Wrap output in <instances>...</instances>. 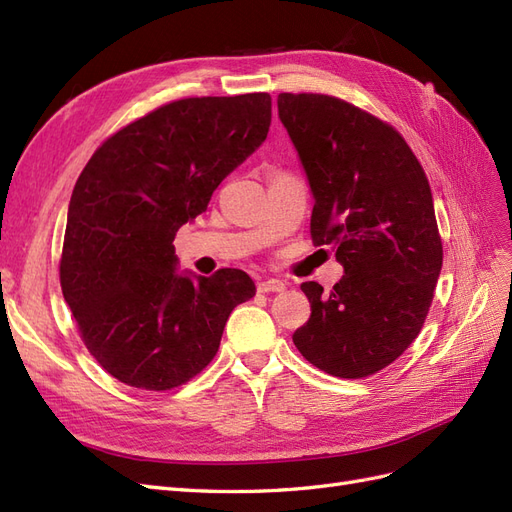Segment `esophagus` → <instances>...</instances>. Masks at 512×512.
<instances>
[{
	"mask_svg": "<svg viewBox=\"0 0 512 512\" xmlns=\"http://www.w3.org/2000/svg\"><path fill=\"white\" fill-rule=\"evenodd\" d=\"M284 290H286V284L282 280H275V277L258 282V292H284Z\"/></svg>",
	"mask_w": 512,
	"mask_h": 512,
	"instance_id": "34e87169",
	"label": "esophagus"
}]
</instances>
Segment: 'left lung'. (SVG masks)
Returning a JSON list of instances; mask_svg holds the SVG:
<instances>
[{
  "label": "left lung",
  "mask_w": 512,
  "mask_h": 512,
  "mask_svg": "<svg viewBox=\"0 0 512 512\" xmlns=\"http://www.w3.org/2000/svg\"><path fill=\"white\" fill-rule=\"evenodd\" d=\"M277 113L314 194L312 239L344 275L301 290L312 316L292 342L337 378H367L421 333L442 271V241L421 162L393 126L324 94H280Z\"/></svg>",
  "instance_id": "obj_1"
}]
</instances>
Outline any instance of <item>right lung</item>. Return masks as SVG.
I'll list each match as a JSON object with an SVG mask.
<instances>
[{
	"instance_id": "obj_1",
	"label": "right lung",
	"mask_w": 512,
	"mask_h": 512,
	"mask_svg": "<svg viewBox=\"0 0 512 512\" xmlns=\"http://www.w3.org/2000/svg\"><path fill=\"white\" fill-rule=\"evenodd\" d=\"M271 96L183 98L96 149L76 181L61 292L91 356L119 382L170 391L203 371L256 286L241 269L177 271L175 235L265 143Z\"/></svg>"
}]
</instances>
